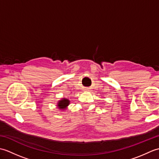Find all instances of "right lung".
Instances as JSON below:
<instances>
[{
    "mask_svg": "<svg viewBox=\"0 0 159 159\" xmlns=\"http://www.w3.org/2000/svg\"><path fill=\"white\" fill-rule=\"evenodd\" d=\"M69 104H70V101L68 100H67V99H63L61 101H59V103H58L59 109H64L67 106H68Z\"/></svg>",
    "mask_w": 159,
    "mask_h": 159,
    "instance_id": "add662e5",
    "label": "right lung"
}]
</instances>
